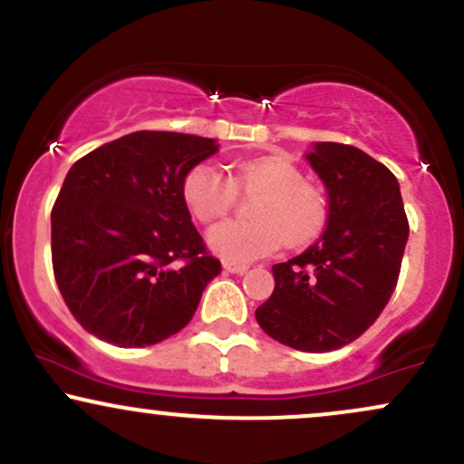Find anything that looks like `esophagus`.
Instances as JSON below:
<instances>
[{
    "instance_id": "esophagus-1",
    "label": "esophagus",
    "mask_w": 464,
    "mask_h": 464,
    "mask_svg": "<svg viewBox=\"0 0 464 464\" xmlns=\"http://www.w3.org/2000/svg\"><path fill=\"white\" fill-rule=\"evenodd\" d=\"M225 270L231 275H244L248 270L246 264H231V262H225Z\"/></svg>"
}]
</instances>
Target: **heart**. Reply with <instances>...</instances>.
Segmentation results:
<instances>
[{
  "label": "heart",
  "mask_w": 464,
  "mask_h": 464,
  "mask_svg": "<svg viewBox=\"0 0 464 464\" xmlns=\"http://www.w3.org/2000/svg\"><path fill=\"white\" fill-rule=\"evenodd\" d=\"M236 189L262 191L250 205L253 220L220 222L207 233L218 257L248 264L281 244L301 248L324 231L329 202L321 189L307 185L303 172L285 157H259L237 163L228 180L214 163H198L185 174L183 200L198 222H214L236 202Z\"/></svg>",
  "instance_id": "b5f03b06"
}]
</instances>
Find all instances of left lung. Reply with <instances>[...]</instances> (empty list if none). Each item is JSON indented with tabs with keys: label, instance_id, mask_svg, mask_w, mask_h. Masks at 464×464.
<instances>
[{
	"label": "left lung",
	"instance_id": "left-lung-1",
	"mask_svg": "<svg viewBox=\"0 0 464 464\" xmlns=\"http://www.w3.org/2000/svg\"><path fill=\"white\" fill-rule=\"evenodd\" d=\"M305 159L327 189V227L310 248L273 266L275 290L255 318L276 343L323 353L360 338L386 307L408 218L395 174L360 148L318 141Z\"/></svg>",
	"mask_w": 464,
	"mask_h": 464
}]
</instances>
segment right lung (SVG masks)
I'll return each instance as SVG.
<instances>
[{
  "instance_id": "1",
  "label": "right lung",
  "mask_w": 464,
  "mask_h": 464,
  "mask_svg": "<svg viewBox=\"0 0 464 464\" xmlns=\"http://www.w3.org/2000/svg\"><path fill=\"white\" fill-rule=\"evenodd\" d=\"M216 152L209 137L140 130L72 165L52 209V264L69 312L95 338L148 347L191 321L222 268L180 188Z\"/></svg>"
}]
</instances>
